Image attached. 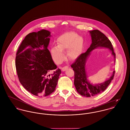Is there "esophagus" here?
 I'll use <instances>...</instances> for the list:
<instances>
[{
  "instance_id": "1",
  "label": "esophagus",
  "mask_w": 130,
  "mask_h": 130,
  "mask_svg": "<svg viewBox=\"0 0 130 130\" xmlns=\"http://www.w3.org/2000/svg\"><path fill=\"white\" fill-rule=\"evenodd\" d=\"M68 68H69V67H68V66H65V67H63L62 68H61V70H62V71H65L66 69H68Z\"/></svg>"
}]
</instances>
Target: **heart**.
Masks as SVG:
<instances>
[{"label": "heart", "instance_id": "heart-1", "mask_svg": "<svg viewBox=\"0 0 130 130\" xmlns=\"http://www.w3.org/2000/svg\"><path fill=\"white\" fill-rule=\"evenodd\" d=\"M58 45L52 47L51 49L52 58L57 63H60L64 60V50H69V57L74 60L81 54L83 47V40L74 32H69L61 35L58 38Z\"/></svg>", "mask_w": 130, "mask_h": 130}]
</instances>
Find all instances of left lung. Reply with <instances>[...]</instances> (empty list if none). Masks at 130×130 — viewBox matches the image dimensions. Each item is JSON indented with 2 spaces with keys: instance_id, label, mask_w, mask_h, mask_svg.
<instances>
[{
  "instance_id": "1",
  "label": "left lung",
  "mask_w": 130,
  "mask_h": 130,
  "mask_svg": "<svg viewBox=\"0 0 130 130\" xmlns=\"http://www.w3.org/2000/svg\"><path fill=\"white\" fill-rule=\"evenodd\" d=\"M89 32L92 37L91 45L86 52L80 54L71 65V67L74 71V84L77 92L80 95L86 97L95 96L103 92L113 79L115 74L114 70L113 72L112 75L108 80L97 85H94L87 80L85 71L87 59L91 52L95 48L101 47L109 49L112 51L115 62V53L114 52L111 42L108 38L98 29L89 31Z\"/></svg>"
}]
</instances>
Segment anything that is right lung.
Segmentation results:
<instances>
[{"instance_id":"obj_1","label":"right lung","mask_w":130,"mask_h":130,"mask_svg":"<svg viewBox=\"0 0 130 130\" xmlns=\"http://www.w3.org/2000/svg\"><path fill=\"white\" fill-rule=\"evenodd\" d=\"M50 31L42 29L26 35L20 44L16 57L19 81L34 95H50L55 90L61 69L53 61L47 47Z\"/></svg>"}]
</instances>
